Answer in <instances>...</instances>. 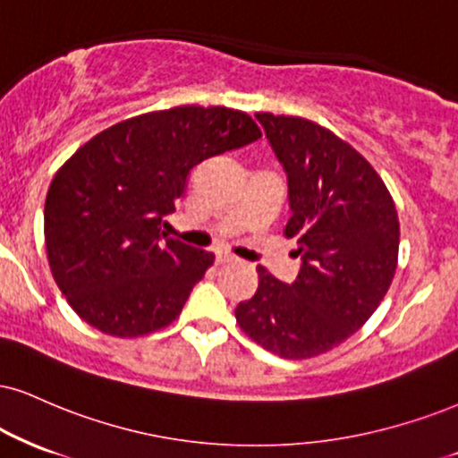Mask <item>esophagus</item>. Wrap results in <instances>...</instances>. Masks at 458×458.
<instances>
[{"instance_id": "34e87169", "label": "esophagus", "mask_w": 458, "mask_h": 458, "mask_svg": "<svg viewBox=\"0 0 458 458\" xmlns=\"http://www.w3.org/2000/svg\"><path fill=\"white\" fill-rule=\"evenodd\" d=\"M238 259H235L233 255H229V252H218L216 255V263L218 265H225V263H235Z\"/></svg>"}]
</instances>
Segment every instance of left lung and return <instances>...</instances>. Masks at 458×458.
Instances as JSON below:
<instances>
[{
	"instance_id": "left-lung-1",
	"label": "left lung",
	"mask_w": 458,
	"mask_h": 458,
	"mask_svg": "<svg viewBox=\"0 0 458 458\" xmlns=\"http://www.w3.org/2000/svg\"><path fill=\"white\" fill-rule=\"evenodd\" d=\"M289 180L286 238L301 257L284 284L259 265V289L235 308L250 340L282 359L318 357L367 323L391 286L399 218L363 155L308 118L255 114Z\"/></svg>"
}]
</instances>
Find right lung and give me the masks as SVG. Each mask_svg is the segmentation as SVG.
Wrapping results in <instances>:
<instances>
[{
  "label": "right lung",
  "mask_w": 458,
  "mask_h": 458,
  "mask_svg": "<svg viewBox=\"0 0 458 458\" xmlns=\"http://www.w3.org/2000/svg\"><path fill=\"white\" fill-rule=\"evenodd\" d=\"M261 138L246 112L178 106L116 123L50 182L44 240L53 278L84 323L140 337L178 318L212 252L165 238L191 169Z\"/></svg>",
  "instance_id": "obj_1"
}]
</instances>
